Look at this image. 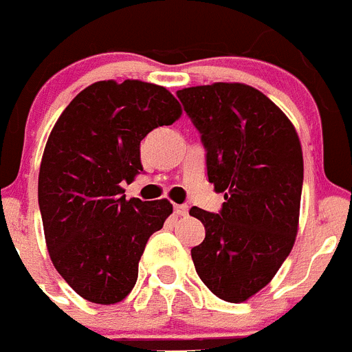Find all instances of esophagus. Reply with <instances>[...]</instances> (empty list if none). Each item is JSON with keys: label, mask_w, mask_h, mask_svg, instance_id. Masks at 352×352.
Masks as SVG:
<instances>
[{"label": "esophagus", "mask_w": 352, "mask_h": 352, "mask_svg": "<svg viewBox=\"0 0 352 352\" xmlns=\"http://www.w3.org/2000/svg\"><path fill=\"white\" fill-rule=\"evenodd\" d=\"M174 213L179 217H186L188 214V206L186 204H174Z\"/></svg>", "instance_id": "obj_1"}]
</instances>
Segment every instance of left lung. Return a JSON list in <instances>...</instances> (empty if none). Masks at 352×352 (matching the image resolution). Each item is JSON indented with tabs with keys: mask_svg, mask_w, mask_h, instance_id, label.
Masks as SVG:
<instances>
[{
	"mask_svg": "<svg viewBox=\"0 0 352 352\" xmlns=\"http://www.w3.org/2000/svg\"><path fill=\"white\" fill-rule=\"evenodd\" d=\"M176 95L201 133L208 179L226 199L219 213L190 210L206 229L192 261L213 294L239 303L270 284L296 239L300 139L280 109L247 84L214 82Z\"/></svg>",
	"mask_w": 352,
	"mask_h": 352,
	"instance_id": "left-lung-1",
	"label": "left lung"
}]
</instances>
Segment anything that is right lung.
Masks as SVG:
<instances>
[{"label":"right lung","instance_id":"1","mask_svg":"<svg viewBox=\"0 0 352 352\" xmlns=\"http://www.w3.org/2000/svg\"><path fill=\"white\" fill-rule=\"evenodd\" d=\"M182 116L166 88L98 80L56 121L43 149L38 206L54 268L91 303H118L138 282L149 236L173 213L167 199L126 201L121 183L142 170V139Z\"/></svg>","mask_w":352,"mask_h":352}]
</instances>
